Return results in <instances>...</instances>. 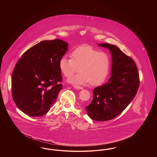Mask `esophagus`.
<instances>
[{
    "instance_id": "obj_1",
    "label": "esophagus",
    "mask_w": 157,
    "mask_h": 157,
    "mask_svg": "<svg viewBox=\"0 0 157 157\" xmlns=\"http://www.w3.org/2000/svg\"><path fill=\"white\" fill-rule=\"evenodd\" d=\"M74 87L75 88V89H77V90H82L83 89L82 86H78V85H74Z\"/></svg>"
}]
</instances>
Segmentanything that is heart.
<instances>
[{
	"instance_id": "b5f03b06",
	"label": "heart",
	"mask_w": 157,
	"mask_h": 157,
	"mask_svg": "<svg viewBox=\"0 0 157 157\" xmlns=\"http://www.w3.org/2000/svg\"><path fill=\"white\" fill-rule=\"evenodd\" d=\"M71 58L63 57L60 59V70L66 77L76 72H81L69 79V82L83 84L90 82L97 85L104 82L108 74L111 59L108 53L102 52L89 46L76 48L71 54Z\"/></svg>"
}]
</instances>
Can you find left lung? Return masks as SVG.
Masks as SVG:
<instances>
[{"label": "left lung", "mask_w": 157, "mask_h": 157, "mask_svg": "<svg viewBox=\"0 0 157 157\" xmlns=\"http://www.w3.org/2000/svg\"><path fill=\"white\" fill-rule=\"evenodd\" d=\"M112 56L111 77L109 81L93 90V99L85 108L92 120L106 121L119 115L135 97L140 86L136 65L118 47L100 44Z\"/></svg>", "instance_id": "left-lung-1"}]
</instances>
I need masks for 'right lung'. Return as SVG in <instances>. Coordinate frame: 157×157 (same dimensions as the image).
Wrapping results in <instances>:
<instances>
[{
	"label": "right lung",
	"mask_w": 157,
	"mask_h": 157,
	"mask_svg": "<svg viewBox=\"0 0 157 157\" xmlns=\"http://www.w3.org/2000/svg\"><path fill=\"white\" fill-rule=\"evenodd\" d=\"M61 39L44 40L18 60L12 76V95L16 106L30 117L48 112L62 89L60 59L67 51Z\"/></svg>",
	"instance_id": "right-lung-1"
}]
</instances>
